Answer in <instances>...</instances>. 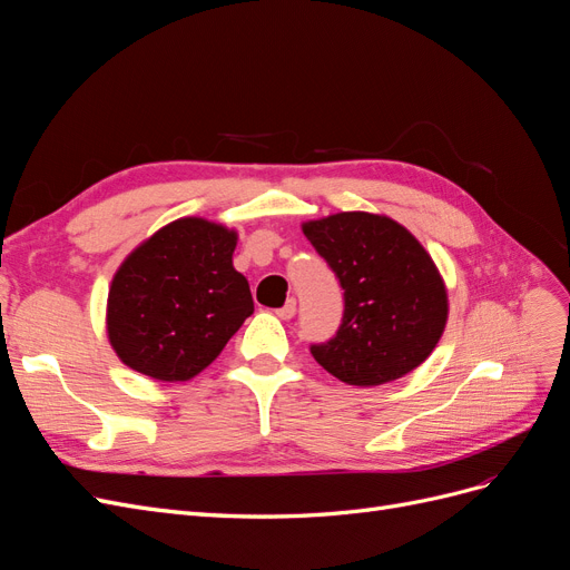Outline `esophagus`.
<instances>
[{"instance_id":"34e87169","label":"esophagus","mask_w":570,"mask_h":570,"mask_svg":"<svg viewBox=\"0 0 570 570\" xmlns=\"http://www.w3.org/2000/svg\"><path fill=\"white\" fill-rule=\"evenodd\" d=\"M295 312H297V304H295V299H289V302H287L285 306H281L275 314H278V318H283V321H289L292 316H295Z\"/></svg>"}]
</instances>
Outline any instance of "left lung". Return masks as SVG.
I'll use <instances>...</instances> for the list:
<instances>
[{
	"label": "left lung",
	"mask_w": 570,
	"mask_h": 570,
	"mask_svg": "<svg viewBox=\"0 0 570 570\" xmlns=\"http://www.w3.org/2000/svg\"><path fill=\"white\" fill-rule=\"evenodd\" d=\"M302 230L344 289L335 337L312 344L318 364L356 387L385 385L419 368L450 314L442 275L419 239L368 212L306 220Z\"/></svg>",
	"instance_id": "left-lung-1"
}]
</instances>
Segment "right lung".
I'll return each instance as SVG.
<instances>
[{
	"mask_svg": "<svg viewBox=\"0 0 570 570\" xmlns=\"http://www.w3.org/2000/svg\"><path fill=\"white\" fill-rule=\"evenodd\" d=\"M235 245V230L187 216L126 256L109 287L107 333L128 368L183 383L223 352L254 312Z\"/></svg>",
	"mask_w": 570,
	"mask_h": 570,
	"instance_id": "right-lung-1",
	"label": "right lung"
}]
</instances>
